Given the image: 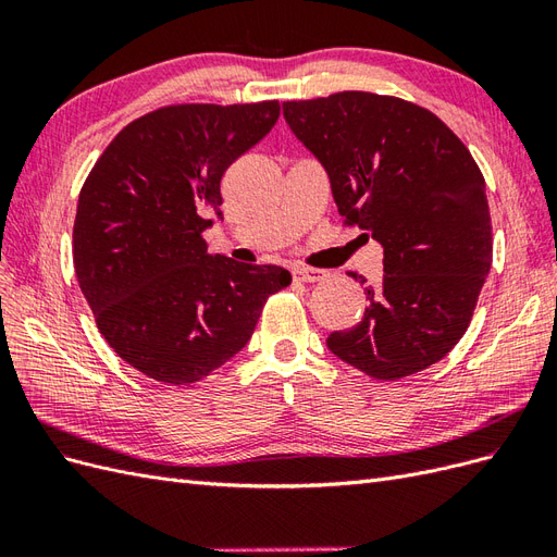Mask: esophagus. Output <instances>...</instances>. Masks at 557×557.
<instances>
[{
  "mask_svg": "<svg viewBox=\"0 0 557 557\" xmlns=\"http://www.w3.org/2000/svg\"><path fill=\"white\" fill-rule=\"evenodd\" d=\"M293 278L301 281V283H315V281L325 278V272H323V269H311V267H295Z\"/></svg>",
  "mask_w": 557,
  "mask_h": 557,
  "instance_id": "obj_1",
  "label": "esophagus"
}]
</instances>
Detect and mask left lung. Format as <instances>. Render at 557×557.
<instances>
[{
    "label": "left lung",
    "instance_id": "obj_1",
    "mask_svg": "<svg viewBox=\"0 0 557 557\" xmlns=\"http://www.w3.org/2000/svg\"><path fill=\"white\" fill-rule=\"evenodd\" d=\"M283 117L323 164L339 213L383 248L381 285L348 274L369 305L327 348L372 379L423 372L462 339L493 264L474 158L434 113L397 97L348 90L283 102Z\"/></svg>",
    "mask_w": 557,
    "mask_h": 557
}]
</instances>
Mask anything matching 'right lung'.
Returning a JSON list of instances; mask_svg holds the SVG:
<instances>
[{
	"label": "right lung",
	"mask_w": 557,
	"mask_h": 557,
	"mask_svg": "<svg viewBox=\"0 0 557 557\" xmlns=\"http://www.w3.org/2000/svg\"><path fill=\"white\" fill-rule=\"evenodd\" d=\"M278 102L178 104L117 132L78 195L74 269L97 327L127 364L190 385L248 344L288 269L207 250L221 178L278 121Z\"/></svg>",
	"instance_id": "1"
}]
</instances>
